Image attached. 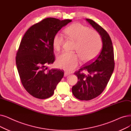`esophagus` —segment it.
<instances>
[{
    "instance_id": "1",
    "label": "esophagus",
    "mask_w": 131,
    "mask_h": 131,
    "mask_svg": "<svg viewBox=\"0 0 131 131\" xmlns=\"http://www.w3.org/2000/svg\"><path fill=\"white\" fill-rule=\"evenodd\" d=\"M70 74L69 73H68V72H65V73H64V77H67V76H68V75H69Z\"/></svg>"
}]
</instances>
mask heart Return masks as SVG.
<instances>
[{
  "label": "heart",
  "instance_id": "1",
  "mask_svg": "<svg viewBox=\"0 0 131 131\" xmlns=\"http://www.w3.org/2000/svg\"><path fill=\"white\" fill-rule=\"evenodd\" d=\"M66 35L75 42L74 51L77 53L64 52L57 58V66L66 71L75 69L80 62V58L84 62L93 60L99 53L102 48V40L99 33L90 30L87 27L79 23L71 25L64 31ZM64 38L59 33L56 34L52 39V47L57 51H59L63 44Z\"/></svg>",
  "mask_w": 131,
  "mask_h": 131
}]
</instances>
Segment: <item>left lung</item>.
<instances>
[{
    "instance_id": "obj_1",
    "label": "left lung",
    "mask_w": 131,
    "mask_h": 131,
    "mask_svg": "<svg viewBox=\"0 0 131 131\" xmlns=\"http://www.w3.org/2000/svg\"><path fill=\"white\" fill-rule=\"evenodd\" d=\"M101 37L103 46L99 55L75 72L78 80L73 86V95L80 100L89 101L97 97L105 88L115 67L114 52L108 33L93 20L86 19ZM86 71L88 74L83 72Z\"/></svg>"
}]
</instances>
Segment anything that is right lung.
<instances>
[{"instance_id": "1", "label": "right lung", "mask_w": 131, "mask_h": 131, "mask_svg": "<svg viewBox=\"0 0 131 131\" xmlns=\"http://www.w3.org/2000/svg\"><path fill=\"white\" fill-rule=\"evenodd\" d=\"M71 21L44 19L30 27L22 37L16 53V65L22 85L34 97H51L64 77L63 71L48 70L47 65L55 60L53 36Z\"/></svg>"}]
</instances>
